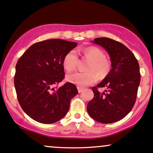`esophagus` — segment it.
I'll use <instances>...</instances> for the list:
<instances>
[{
    "label": "esophagus",
    "instance_id": "obj_1",
    "mask_svg": "<svg viewBox=\"0 0 153 153\" xmlns=\"http://www.w3.org/2000/svg\"><path fill=\"white\" fill-rule=\"evenodd\" d=\"M77 88H78V92H79V93H81L82 91H83V88L80 87V86H78Z\"/></svg>",
    "mask_w": 153,
    "mask_h": 153
}]
</instances>
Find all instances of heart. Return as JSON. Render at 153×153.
I'll return each instance as SVG.
<instances>
[{"label": "heart", "mask_w": 153, "mask_h": 153, "mask_svg": "<svg viewBox=\"0 0 153 153\" xmlns=\"http://www.w3.org/2000/svg\"><path fill=\"white\" fill-rule=\"evenodd\" d=\"M84 57L91 61L85 73H76L68 75L67 80L80 87L94 83L100 78H104L111 71V62L106 59L104 52L96 47H89L82 51ZM78 62V56L75 50H71L65 55L62 65L67 71L71 72L76 68Z\"/></svg>", "instance_id": "obj_1"}]
</instances>
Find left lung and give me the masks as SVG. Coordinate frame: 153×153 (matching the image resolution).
Here are the masks:
<instances>
[{
    "mask_svg": "<svg viewBox=\"0 0 153 153\" xmlns=\"http://www.w3.org/2000/svg\"><path fill=\"white\" fill-rule=\"evenodd\" d=\"M110 56L112 68L102 82L92 88L94 97L88 103V114L103 124L122 119L130 112L136 101L140 83V66L134 54L119 42L106 37L96 38ZM107 88L103 93L100 87Z\"/></svg>",
    "mask_w": 153,
    "mask_h": 153,
    "instance_id": "obj_1",
    "label": "left lung"
}]
</instances>
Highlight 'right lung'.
<instances>
[{
  "mask_svg": "<svg viewBox=\"0 0 153 153\" xmlns=\"http://www.w3.org/2000/svg\"><path fill=\"white\" fill-rule=\"evenodd\" d=\"M76 42L60 39L45 40L32 45L16 65L14 85L24 111L36 122L52 124L65 117L71 99L78 94L74 84L65 82L62 60Z\"/></svg>",
  "mask_w": 153,
  "mask_h": 153,
  "instance_id": "obj_1",
  "label": "right lung"
}]
</instances>
